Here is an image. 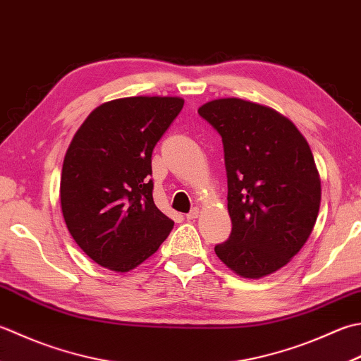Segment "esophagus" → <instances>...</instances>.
<instances>
[{"label": "esophagus", "instance_id": "obj_1", "mask_svg": "<svg viewBox=\"0 0 361 361\" xmlns=\"http://www.w3.org/2000/svg\"><path fill=\"white\" fill-rule=\"evenodd\" d=\"M197 217H199V209H197V208H192V209H190L189 213L186 214L188 221H194V219H197Z\"/></svg>", "mask_w": 361, "mask_h": 361}]
</instances>
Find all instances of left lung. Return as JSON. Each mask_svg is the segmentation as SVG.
Returning a JSON list of instances; mask_svg holds the SVG:
<instances>
[{
  "label": "left lung",
  "instance_id": "1",
  "mask_svg": "<svg viewBox=\"0 0 361 361\" xmlns=\"http://www.w3.org/2000/svg\"><path fill=\"white\" fill-rule=\"evenodd\" d=\"M222 137L231 233L214 247L231 271L259 279L289 263L313 231L321 180L305 137L277 111L241 98L203 104Z\"/></svg>",
  "mask_w": 361,
  "mask_h": 361
}]
</instances>
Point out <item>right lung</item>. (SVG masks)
<instances>
[{"mask_svg": "<svg viewBox=\"0 0 361 361\" xmlns=\"http://www.w3.org/2000/svg\"><path fill=\"white\" fill-rule=\"evenodd\" d=\"M178 97H130L98 106L63 158L61 207L67 228L92 259L128 272L173 228L153 202L152 153L180 114Z\"/></svg>", "mask_w": 361, "mask_h": 361, "instance_id": "right-lung-1", "label": "right lung"}]
</instances>
